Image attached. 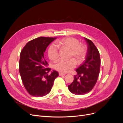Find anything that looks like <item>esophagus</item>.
<instances>
[{"mask_svg":"<svg viewBox=\"0 0 123 123\" xmlns=\"http://www.w3.org/2000/svg\"><path fill=\"white\" fill-rule=\"evenodd\" d=\"M65 74H64V73H61V72H59V76H62V75H65Z\"/></svg>","mask_w":123,"mask_h":123,"instance_id":"34e87169","label":"esophagus"}]
</instances>
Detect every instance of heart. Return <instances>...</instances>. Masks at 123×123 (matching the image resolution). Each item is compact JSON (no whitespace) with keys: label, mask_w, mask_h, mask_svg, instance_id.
<instances>
[{"label":"heart","mask_w":123,"mask_h":123,"mask_svg":"<svg viewBox=\"0 0 123 123\" xmlns=\"http://www.w3.org/2000/svg\"><path fill=\"white\" fill-rule=\"evenodd\" d=\"M68 50V60L60 61L54 65V68L59 72L65 73L71 71L75 67L76 62L80 64L82 62L86 55V50L84 45L79 43V41L73 37H66L51 44L48 48V55L49 59L53 62L57 61L59 57L58 48Z\"/></svg>","instance_id":"b5f03b06"}]
</instances>
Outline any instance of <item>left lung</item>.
<instances>
[{
    "mask_svg": "<svg viewBox=\"0 0 123 123\" xmlns=\"http://www.w3.org/2000/svg\"><path fill=\"white\" fill-rule=\"evenodd\" d=\"M88 44L87 53L84 62L76 70L73 82L68 86L73 94L83 95L92 90L99 74L100 59L98 48L92 41L84 37Z\"/></svg>",
    "mask_w": 123,
    "mask_h": 123,
    "instance_id": "8db88e82",
    "label": "left lung"
}]
</instances>
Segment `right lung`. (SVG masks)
Listing matches in <instances>:
<instances>
[{
    "label": "right lung",
    "instance_id": "add662e5",
    "mask_svg": "<svg viewBox=\"0 0 123 123\" xmlns=\"http://www.w3.org/2000/svg\"><path fill=\"white\" fill-rule=\"evenodd\" d=\"M56 37H39L29 41L22 49L19 69L24 87L29 93L35 97H41L51 91L55 79L59 74L57 71L49 72L48 63L43 53L49 44Z\"/></svg>",
    "mask_w": 123,
    "mask_h": 123
}]
</instances>
